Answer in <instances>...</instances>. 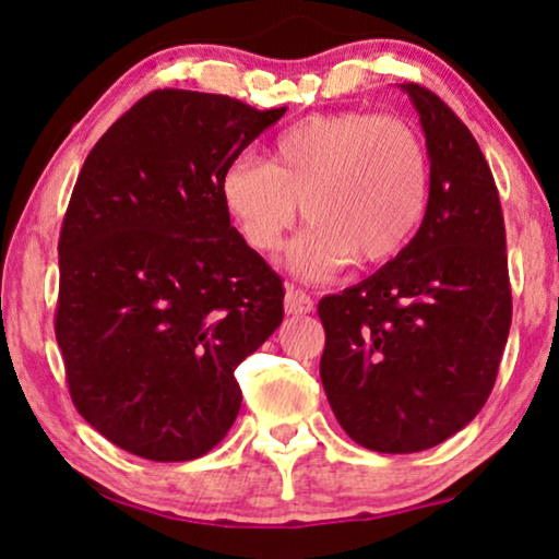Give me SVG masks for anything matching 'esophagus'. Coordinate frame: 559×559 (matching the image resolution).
Returning <instances> with one entry per match:
<instances>
[{
	"label": "esophagus",
	"instance_id": "obj_1",
	"mask_svg": "<svg viewBox=\"0 0 559 559\" xmlns=\"http://www.w3.org/2000/svg\"><path fill=\"white\" fill-rule=\"evenodd\" d=\"M285 310L287 316H308L312 310V297L305 293V289L289 287L285 295Z\"/></svg>",
	"mask_w": 559,
	"mask_h": 559
}]
</instances>
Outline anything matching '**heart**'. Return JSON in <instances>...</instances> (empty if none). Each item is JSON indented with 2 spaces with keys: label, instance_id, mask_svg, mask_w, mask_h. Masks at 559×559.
Instances as JSON below:
<instances>
[{
  "label": "heart",
  "instance_id": "heart-1",
  "mask_svg": "<svg viewBox=\"0 0 559 559\" xmlns=\"http://www.w3.org/2000/svg\"><path fill=\"white\" fill-rule=\"evenodd\" d=\"M218 193L257 254L285 243L302 205L312 228L289 251V266L320 280L350 259L371 266L407 249L427 211L430 159L419 134L396 117L312 114L274 136L266 163L234 159Z\"/></svg>",
  "mask_w": 559,
  "mask_h": 559
}]
</instances>
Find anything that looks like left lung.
Instances as JSON below:
<instances>
[{"instance_id": "obj_1", "label": "left lung", "mask_w": 559, "mask_h": 559, "mask_svg": "<svg viewBox=\"0 0 559 559\" xmlns=\"http://www.w3.org/2000/svg\"><path fill=\"white\" fill-rule=\"evenodd\" d=\"M423 121V226L361 285L318 302L328 402L377 453H419L463 430L496 384L511 328L507 228L478 142L430 88L402 83Z\"/></svg>"}]
</instances>
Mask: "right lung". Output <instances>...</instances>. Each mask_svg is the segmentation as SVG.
Returning <instances> with one entry per match:
<instances>
[{
    "mask_svg": "<svg viewBox=\"0 0 559 559\" xmlns=\"http://www.w3.org/2000/svg\"><path fill=\"white\" fill-rule=\"evenodd\" d=\"M287 109L157 88L75 180L58 239L56 341L79 415L127 453L201 457L241 407L234 371L285 318L282 277L221 203V175Z\"/></svg>",
    "mask_w": 559,
    "mask_h": 559,
    "instance_id": "right-lung-1",
    "label": "right lung"
}]
</instances>
